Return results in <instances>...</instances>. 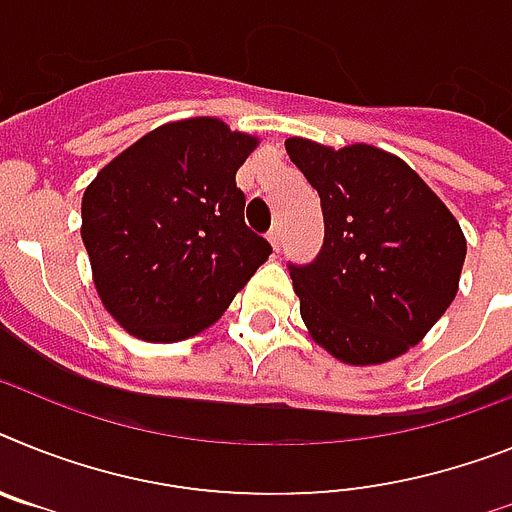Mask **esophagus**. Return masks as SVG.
I'll return each mask as SVG.
<instances>
[{"mask_svg": "<svg viewBox=\"0 0 512 512\" xmlns=\"http://www.w3.org/2000/svg\"><path fill=\"white\" fill-rule=\"evenodd\" d=\"M268 242H270V247L276 249V252H278V249H281V244H283V231L278 229V226H276V229H270Z\"/></svg>", "mask_w": 512, "mask_h": 512, "instance_id": "esophagus-1", "label": "esophagus"}]
</instances>
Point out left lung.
<instances>
[{"label": "left lung", "mask_w": 512, "mask_h": 512, "mask_svg": "<svg viewBox=\"0 0 512 512\" xmlns=\"http://www.w3.org/2000/svg\"><path fill=\"white\" fill-rule=\"evenodd\" d=\"M286 153L320 195L325 242L291 281L309 338L369 367L427 336L458 294L466 236L403 158L367 143L289 137Z\"/></svg>", "instance_id": "obj_1"}]
</instances>
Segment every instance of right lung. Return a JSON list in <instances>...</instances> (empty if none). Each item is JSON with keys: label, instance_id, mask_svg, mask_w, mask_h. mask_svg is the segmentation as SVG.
<instances>
[{"label": "right lung", "instance_id": "right-lung-1", "mask_svg": "<svg viewBox=\"0 0 512 512\" xmlns=\"http://www.w3.org/2000/svg\"><path fill=\"white\" fill-rule=\"evenodd\" d=\"M260 137L216 117L161 124L83 195L80 236L103 309L130 336L176 343L210 328L268 260L244 223L236 171Z\"/></svg>", "mask_w": 512, "mask_h": 512}]
</instances>
